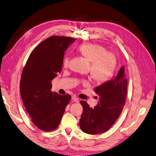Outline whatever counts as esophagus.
<instances>
[{"label": "esophagus", "instance_id": "obj_1", "mask_svg": "<svg viewBox=\"0 0 156 156\" xmlns=\"http://www.w3.org/2000/svg\"><path fill=\"white\" fill-rule=\"evenodd\" d=\"M72 100L73 102H77L78 103L80 102V100L78 97H76V96H75V95H73V96H72Z\"/></svg>", "mask_w": 156, "mask_h": 156}]
</instances>
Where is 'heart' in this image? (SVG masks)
Instances as JSON below:
<instances>
[{"label":"heart","mask_w":156,"mask_h":156,"mask_svg":"<svg viewBox=\"0 0 156 156\" xmlns=\"http://www.w3.org/2000/svg\"><path fill=\"white\" fill-rule=\"evenodd\" d=\"M90 62H91V74L92 78L98 83H103L111 79L115 73L117 64L115 55L107 50L102 45L96 43H85L78 48ZM70 63V57L65 56L63 65L67 67Z\"/></svg>","instance_id":"heart-1"}]
</instances>
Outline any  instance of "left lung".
I'll return each instance as SVG.
<instances>
[{
	"label": "left lung",
	"instance_id": "left-lung-1",
	"mask_svg": "<svg viewBox=\"0 0 156 156\" xmlns=\"http://www.w3.org/2000/svg\"><path fill=\"white\" fill-rule=\"evenodd\" d=\"M122 66L116 76L94 89L99 102L94 108L83 100L80 102L83 112L80 126L88 134H100L106 132L121 113L126 102L128 81Z\"/></svg>",
	"mask_w": 156,
	"mask_h": 156
}]
</instances>
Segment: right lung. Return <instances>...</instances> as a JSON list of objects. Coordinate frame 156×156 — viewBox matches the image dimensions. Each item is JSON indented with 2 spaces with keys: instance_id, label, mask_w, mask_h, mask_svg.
Returning a JSON list of instances; mask_svg holds the SVG:
<instances>
[{
  "instance_id": "1",
  "label": "right lung",
  "mask_w": 156,
  "mask_h": 156,
  "mask_svg": "<svg viewBox=\"0 0 156 156\" xmlns=\"http://www.w3.org/2000/svg\"><path fill=\"white\" fill-rule=\"evenodd\" d=\"M75 39L51 36L32 52L23 69L20 91L32 122L43 131H52L61 122L71 95L52 92L51 81L62 71L65 51Z\"/></svg>"
}]
</instances>
